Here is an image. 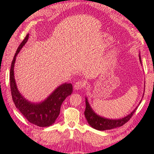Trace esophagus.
<instances>
[{
	"instance_id": "34e87169",
	"label": "esophagus",
	"mask_w": 154,
	"mask_h": 154,
	"mask_svg": "<svg viewBox=\"0 0 154 154\" xmlns=\"http://www.w3.org/2000/svg\"><path fill=\"white\" fill-rule=\"evenodd\" d=\"M85 85V83L83 81H77V82L75 83L74 88L75 90H82L83 88H84Z\"/></svg>"
}]
</instances>
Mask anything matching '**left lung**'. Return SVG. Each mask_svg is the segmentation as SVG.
Listing matches in <instances>:
<instances>
[{
	"label": "left lung",
	"instance_id": "left-lung-1",
	"mask_svg": "<svg viewBox=\"0 0 154 154\" xmlns=\"http://www.w3.org/2000/svg\"><path fill=\"white\" fill-rule=\"evenodd\" d=\"M139 60L140 63H141V58H140V55ZM85 106H86V107H85L84 114L88 124H89L92 128H94L98 130H111L123 126V125L126 124L128 121L130 120V119L132 118V116H133V114L134 113V112L136 111L138 107V106H137L131 113L128 115L127 116L124 117L123 118L119 119H110L103 118V117H100L98 116L97 114H96L95 112H94L92 109L91 108V106L89 105V103H88V99L86 98H85Z\"/></svg>",
	"mask_w": 154,
	"mask_h": 154
}]
</instances>
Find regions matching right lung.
Wrapping results in <instances>:
<instances>
[{
    "instance_id": "add662e5",
    "label": "right lung",
    "mask_w": 154,
    "mask_h": 154,
    "mask_svg": "<svg viewBox=\"0 0 154 154\" xmlns=\"http://www.w3.org/2000/svg\"><path fill=\"white\" fill-rule=\"evenodd\" d=\"M28 36L29 35L26 36L24 39L20 43L11 62L9 78L12 99L16 108L19 109L21 113L31 124L40 127H48L53 124L58 117L62 103L68 96L72 94V85L71 83H67L62 84L48 98L40 103H30L20 94L15 83L14 68L17 54L27 42Z\"/></svg>"
}]
</instances>
